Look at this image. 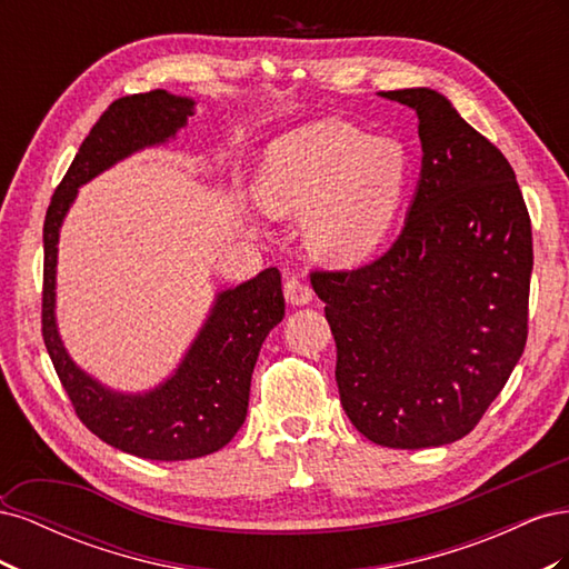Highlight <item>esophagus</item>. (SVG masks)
I'll return each instance as SVG.
<instances>
[{"instance_id":"esophagus-1","label":"esophagus","mask_w":569,"mask_h":569,"mask_svg":"<svg viewBox=\"0 0 569 569\" xmlns=\"http://www.w3.org/2000/svg\"><path fill=\"white\" fill-rule=\"evenodd\" d=\"M284 299L291 306H306L308 301L313 299V291L303 280H299V278H295V274H291V278L284 280Z\"/></svg>"}]
</instances>
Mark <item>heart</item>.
I'll list each match as a JSON object with an SVG mask.
<instances>
[{
    "label": "heart",
    "mask_w": 569,
    "mask_h": 569,
    "mask_svg": "<svg viewBox=\"0 0 569 569\" xmlns=\"http://www.w3.org/2000/svg\"><path fill=\"white\" fill-rule=\"evenodd\" d=\"M408 180L403 147L341 120H318L266 151L256 199L280 218L308 216V242L332 263H353L393 226Z\"/></svg>",
    "instance_id": "obj_1"
}]
</instances>
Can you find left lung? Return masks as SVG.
<instances>
[{
    "label": "left lung",
    "instance_id": "left-lung-1",
    "mask_svg": "<svg viewBox=\"0 0 569 569\" xmlns=\"http://www.w3.org/2000/svg\"><path fill=\"white\" fill-rule=\"evenodd\" d=\"M382 97L418 116L422 170L393 244L313 270L337 343V387L360 435L427 449L470 435L527 343L531 220L501 149L435 90Z\"/></svg>",
    "mask_w": 569,
    "mask_h": 569
}]
</instances>
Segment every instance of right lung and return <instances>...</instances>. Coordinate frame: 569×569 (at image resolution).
<instances>
[{
  "instance_id": "right-lung-1",
  "label": "right lung",
  "mask_w": 569,
  "mask_h": 569,
  "mask_svg": "<svg viewBox=\"0 0 569 569\" xmlns=\"http://www.w3.org/2000/svg\"><path fill=\"white\" fill-rule=\"evenodd\" d=\"M192 99L151 90L120 97L99 116L44 216L42 339L80 422L113 449L149 460H189L222 449L242 427L261 343L284 318L280 270L222 291L182 366L142 396L113 393L68 358L54 320L57 242L78 187L128 153L166 142L192 116Z\"/></svg>"
}]
</instances>
